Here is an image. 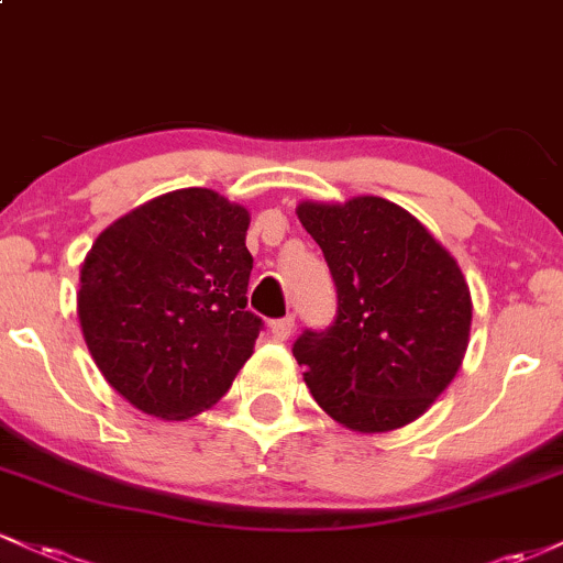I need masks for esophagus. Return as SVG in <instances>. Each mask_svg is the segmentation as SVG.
<instances>
[{
    "mask_svg": "<svg viewBox=\"0 0 563 563\" xmlns=\"http://www.w3.org/2000/svg\"><path fill=\"white\" fill-rule=\"evenodd\" d=\"M269 331H273L275 341H286L288 335L294 333V318H283V320L269 322Z\"/></svg>",
    "mask_w": 563,
    "mask_h": 563,
    "instance_id": "obj_1",
    "label": "esophagus"
}]
</instances>
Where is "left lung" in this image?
<instances>
[{
  "label": "left lung",
  "mask_w": 563,
  "mask_h": 563,
  "mask_svg": "<svg viewBox=\"0 0 563 563\" xmlns=\"http://www.w3.org/2000/svg\"><path fill=\"white\" fill-rule=\"evenodd\" d=\"M296 214L339 294L333 325L296 339L303 380L349 431L402 429L461 371L474 309L466 277L410 211L386 198L301 200Z\"/></svg>",
  "instance_id": "obj_1"
}]
</instances>
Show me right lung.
<instances>
[{"instance_id":"1","label":"right lung","mask_w":563,"mask_h":563,"mask_svg":"<svg viewBox=\"0 0 563 563\" xmlns=\"http://www.w3.org/2000/svg\"><path fill=\"white\" fill-rule=\"evenodd\" d=\"M249 224L241 203L185 187L97 235L76 309L95 365L129 405L185 421L219 402L254 354Z\"/></svg>"}]
</instances>
